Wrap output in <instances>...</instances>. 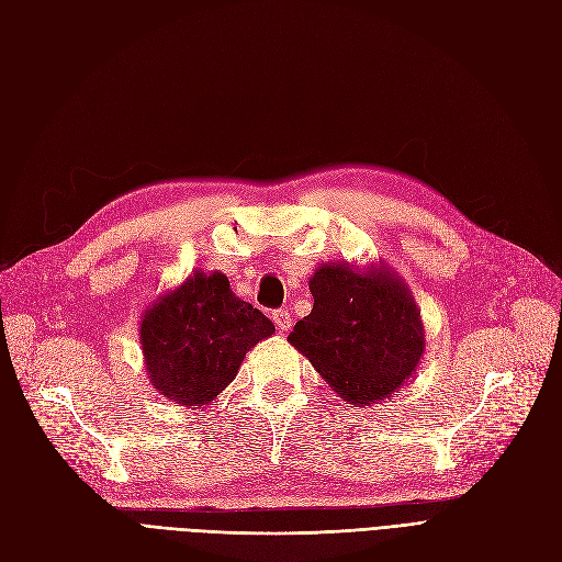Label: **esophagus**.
<instances>
[{
  "mask_svg": "<svg viewBox=\"0 0 562 562\" xmlns=\"http://www.w3.org/2000/svg\"><path fill=\"white\" fill-rule=\"evenodd\" d=\"M272 318H274V323L279 327V333H288L290 327H293V316H290L288 308H277V312L272 314Z\"/></svg>",
  "mask_w": 562,
  "mask_h": 562,
  "instance_id": "obj_1",
  "label": "esophagus"
}]
</instances>
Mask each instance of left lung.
<instances>
[{
	"label": "left lung",
	"instance_id": "1",
	"mask_svg": "<svg viewBox=\"0 0 562 562\" xmlns=\"http://www.w3.org/2000/svg\"><path fill=\"white\" fill-rule=\"evenodd\" d=\"M314 308L288 341L348 404L370 406L412 379L425 353L420 308L389 265L325 262L308 277Z\"/></svg>",
	"mask_w": 562,
	"mask_h": 562
}]
</instances>
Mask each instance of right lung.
Listing matches in <instances>:
<instances>
[{
	"mask_svg": "<svg viewBox=\"0 0 562 562\" xmlns=\"http://www.w3.org/2000/svg\"><path fill=\"white\" fill-rule=\"evenodd\" d=\"M272 335L274 323L232 293L223 272L200 269L153 300L139 321L150 385L188 409L214 402L250 348Z\"/></svg>",
	"mask_w": 562,
	"mask_h": 562,
	"instance_id": "add662e5",
	"label": "right lung"
}]
</instances>
